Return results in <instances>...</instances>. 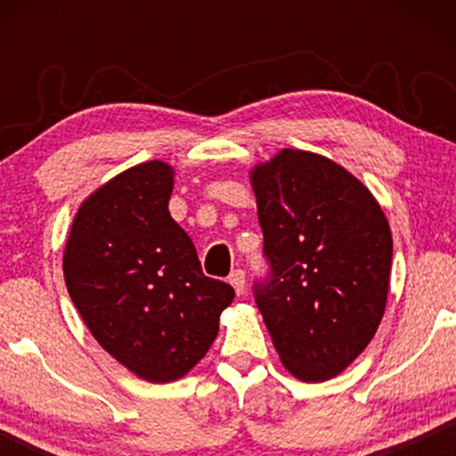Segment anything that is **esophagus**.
Here are the masks:
<instances>
[{"label": "esophagus", "instance_id": "obj_1", "mask_svg": "<svg viewBox=\"0 0 456 456\" xmlns=\"http://www.w3.org/2000/svg\"><path fill=\"white\" fill-rule=\"evenodd\" d=\"M228 282L232 284L236 295H242V292H245V272L232 270V272H230V276H228Z\"/></svg>", "mask_w": 456, "mask_h": 456}]
</instances>
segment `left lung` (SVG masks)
<instances>
[{"label": "left lung", "mask_w": 456, "mask_h": 456, "mask_svg": "<svg viewBox=\"0 0 456 456\" xmlns=\"http://www.w3.org/2000/svg\"><path fill=\"white\" fill-rule=\"evenodd\" d=\"M267 276L255 303L286 370L340 373L370 345L388 297L392 234L370 191L322 155L284 149L251 176Z\"/></svg>", "instance_id": "8db88e82"}]
</instances>
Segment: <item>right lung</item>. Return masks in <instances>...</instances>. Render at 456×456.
Instances as JSON below:
<instances>
[{"mask_svg": "<svg viewBox=\"0 0 456 456\" xmlns=\"http://www.w3.org/2000/svg\"><path fill=\"white\" fill-rule=\"evenodd\" d=\"M172 167L147 161L80 205L64 251L74 307L111 357L149 382L183 378L208 353L234 289L205 276L172 220Z\"/></svg>", "mask_w": 456, "mask_h": 456, "instance_id": "1", "label": "right lung"}]
</instances>
